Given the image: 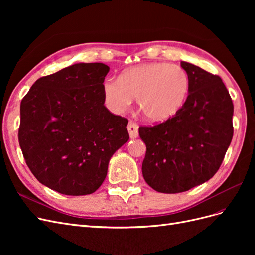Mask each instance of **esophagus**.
<instances>
[{"label": "esophagus", "instance_id": "1", "mask_svg": "<svg viewBox=\"0 0 255 255\" xmlns=\"http://www.w3.org/2000/svg\"><path fill=\"white\" fill-rule=\"evenodd\" d=\"M128 130L129 133V137L130 138H137L138 137V125L133 121V120H129L128 125Z\"/></svg>", "mask_w": 255, "mask_h": 255}]
</instances>
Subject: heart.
<instances>
[{
  "mask_svg": "<svg viewBox=\"0 0 255 255\" xmlns=\"http://www.w3.org/2000/svg\"><path fill=\"white\" fill-rule=\"evenodd\" d=\"M103 90L107 106L114 113L126 112L133 98H138L146 118L164 121L183 107L189 92V78L177 65L150 63L128 69L119 79L106 78Z\"/></svg>",
  "mask_w": 255,
  "mask_h": 255,
  "instance_id": "heart-1",
  "label": "heart"
}]
</instances>
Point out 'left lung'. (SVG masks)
Instances as JSON below:
<instances>
[{
  "instance_id": "8db88e82",
  "label": "left lung",
  "mask_w": 255,
  "mask_h": 255,
  "mask_svg": "<svg viewBox=\"0 0 255 255\" xmlns=\"http://www.w3.org/2000/svg\"><path fill=\"white\" fill-rule=\"evenodd\" d=\"M189 78V95L173 117L140 127L146 145L144 181L154 190L176 194L214 176L233 137L234 106L220 76L182 61Z\"/></svg>"
}]
</instances>
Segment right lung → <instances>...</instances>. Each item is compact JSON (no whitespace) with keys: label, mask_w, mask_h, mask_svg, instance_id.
Returning a JSON list of instances; mask_svg holds the SVG:
<instances>
[{"label":"right lung","mask_w":255,"mask_h":255,"mask_svg":"<svg viewBox=\"0 0 255 255\" xmlns=\"http://www.w3.org/2000/svg\"><path fill=\"white\" fill-rule=\"evenodd\" d=\"M110 67L75 64L38 79L20 105L19 143L36 179L59 194L95 192L128 140V120L104 106Z\"/></svg>","instance_id":"add662e5"}]
</instances>
